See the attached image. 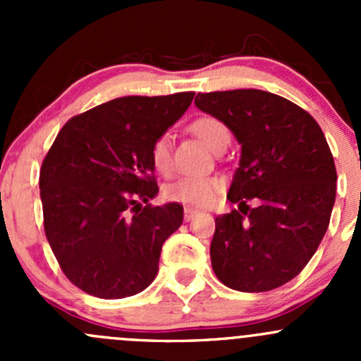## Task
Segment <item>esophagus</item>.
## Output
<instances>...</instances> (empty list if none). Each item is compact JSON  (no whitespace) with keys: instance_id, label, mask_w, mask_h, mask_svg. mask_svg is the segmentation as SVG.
<instances>
[{"instance_id":"34e87169","label":"esophagus","mask_w":361,"mask_h":361,"mask_svg":"<svg viewBox=\"0 0 361 361\" xmlns=\"http://www.w3.org/2000/svg\"><path fill=\"white\" fill-rule=\"evenodd\" d=\"M195 214H197V209H194V207H185V211H183V216H185V220L187 221H190L192 218L195 216Z\"/></svg>"}]
</instances>
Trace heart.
Here are the masks:
<instances>
[{
	"label": "heart",
	"mask_w": 361,
	"mask_h": 361,
	"mask_svg": "<svg viewBox=\"0 0 361 361\" xmlns=\"http://www.w3.org/2000/svg\"><path fill=\"white\" fill-rule=\"evenodd\" d=\"M190 133L202 141L207 148L216 152L221 145L228 143V129L221 120L204 115L192 120ZM150 162L160 174H167L173 169L171 141L167 134H162L152 143ZM224 181L218 176H181L164 187V197L185 206H206L216 197Z\"/></svg>",
	"instance_id": "heart-1"
}]
</instances>
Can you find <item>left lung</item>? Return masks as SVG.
I'll use <instances>...</instances> for the list:
<instances>
[{
	"label": "left lung",
	"instance_id": "left-lung-1",
	"mask_svg": "<svg viewBox=\"0 0 361 361\" xmlns=\"http://www.w3.org/2000/svg\"><path fill=\"white\" fill-rule=\"evenodd\" d=\"M195 106L241 145L227 195L239 209L214 220V274L238 292L292 281L318 250L336 202V164L322 127L292 101L257 89L199 92Z\"/></svg>",
	"mask_w": 361,
	"mask_h": 361
}]
</instances>
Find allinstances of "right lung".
Returning a JSON list of instances; mask_svg holds the SVG:
<instances>
[{"mask_svg":"<svg viewBox=\"0 0 361 361\" xmlns=\"http://www.w3.org/2000/svg\"><path fill=\"white\" fill-rule=\"evenodd\" d=\"M194 96L111 99L69 118L50 147L39 171L43 227L66 278L85 293L130 297L157 276L183 206L148 204L159 194L150 147Z\"/></svg>","mask_w":361,"mask_h":361,"instance_id":"1","label":"right lung"}]
</instances>
